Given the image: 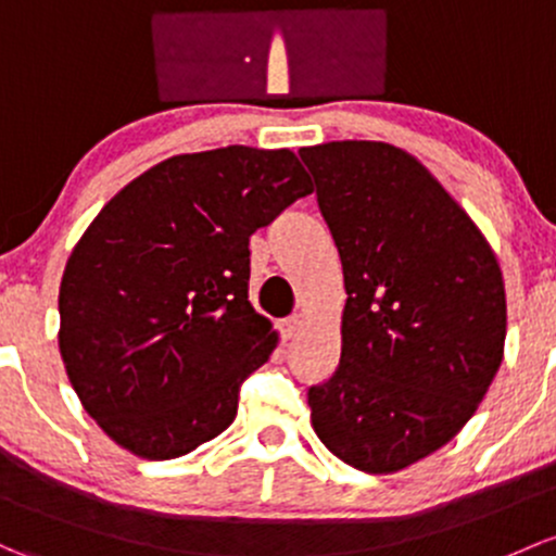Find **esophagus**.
Wrapping results in <instances>:
<instances>
[{
    "label": "esophagus",
    "instance_id": "obj_1",
    "mask_svg": "<svg viewBox=\"0 0 556 556\" xmlns=\"http://www.w3.org/2000/svg\"><path fill=\"white\" fill-rule=\"evenodd\" d=\"M301 327H303L301 317H288V319H282V323H279V332H282L285 341H293L298 332H301Z\"/></svg>",
    "mask_w": 556,
    "mask_h": 556
}]
</instances>
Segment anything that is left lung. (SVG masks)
Wrapping results in <instances>:
<instances>
[{
	"instance_id": "8db88e82",
	"label": "left lung",
	"mask_w": 556,
	"mask_h": 556,
	"mask_svg": "<svg viewBox=\"0 0 556 556\" xmlns=\"http://www.w3.org/2000/svg\"><path fill=\"white\" fill-rule=\"evenodd\" d=\"M343 266L341 359L308 389L343 464L391 475L447 445L501 367L506 293L475 220L424 165L378 140L298 151Z\"/></svg>"
}]
</instances>
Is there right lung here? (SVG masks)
I'll return each mask as SVG.
<instances>
[{"instance_id":"1","label":"right lung","mask_w":556,"mask_h":556,"mask_svg":"<svg viewBox=\"0 0 556 556\" xmlns=\"http://www.w3.org/2000/svg\"><path fill=\"white\" fill-rule=\"evenodd\" d=\"M312 194L293 151L226 146L138 175L96 215L61 279L63 365L103 431L149 460L229 429L277 346L248 301L250 237Z\"/></svg>"}]
</instances>
